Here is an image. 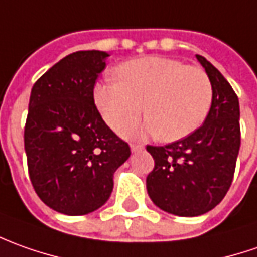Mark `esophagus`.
I'll use <instances>...</instances> for the list:
<instances>
[{
	"label": "esophagus",
	"instance_id": "esophagus-1",
	"mask_svg": "<svg viewBox=\"0 0 257 257\" xmlns=\"http://www.w3.org/2000/svg\"><path fill=\"white\" fill-rule=\"evenodd\" d=\"M142 149H144V145H141V144H131V151L132 152H139Z\"/></svg>",
	"mask_w": 257,
	"mask_h": 257
}]
</instances>
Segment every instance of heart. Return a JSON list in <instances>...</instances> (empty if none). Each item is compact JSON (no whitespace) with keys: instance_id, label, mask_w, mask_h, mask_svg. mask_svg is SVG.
<instances>
[{"instance_id":"heart-1","label":"heart","mask_w":257,"mask_h":257,"mask_svg":"<svg viewBox=\"0 0 257 257\" xmlns=\"http://www.w3.org/2000/svg\"><path fill=\"white\" fill-rule=\"evenodd\" d=\"M115 76L95 85L93 101L105 122L116 132L125 128L126 137L151 134L173 142L189 137L208 118L213 88L200 68L151 55L120 64ZM144 103L148 120L142 127H131L140 117Z\"/></svg>"}]
</instances>
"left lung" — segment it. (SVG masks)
<instances>
[{"label": "left lung", "instance_id": "obj_1", "mask_svg": "<svg viewBox=\"0 0 257 257\" xmlns=\"http://www.w3.org/2000/svg\"><path fill=\"white\" fill-rule=\"evenodd\" d=\"M213 88L203 125L165 146H146L155 168L146 178L148 195L159 209L176 216H199L217 206L232 185L240 148L239 99L206 58L196 55Z\"/></svg>", "mask_w": 257, "mask_h": 257}]
</instances>
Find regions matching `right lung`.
<instances>
[{
    "label": "right lung",
    "instance_id": "right-lung-1",
    "mask_svg": "<svg viewBox=\"0 0 257 257\" xmlns=\"http://www.w3.org/2000/svg\"><path fill=\"white\" fill-rule=\"evenodd\" d=\"M105 51H76L34 84L24 131L32 186L59 213L81 216L111 196L113 173L131 155L93 101Z\"/></svg>",
    "mask_w": 257,
    "mask_h": 257
}]
</instances>
